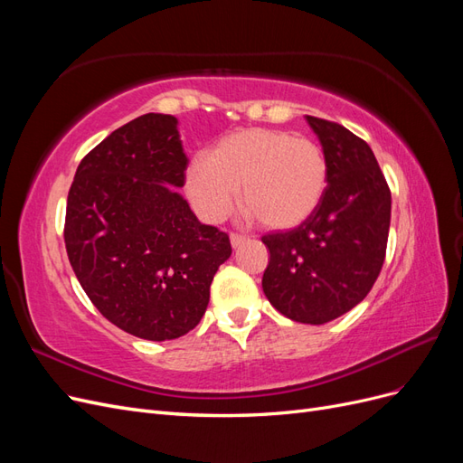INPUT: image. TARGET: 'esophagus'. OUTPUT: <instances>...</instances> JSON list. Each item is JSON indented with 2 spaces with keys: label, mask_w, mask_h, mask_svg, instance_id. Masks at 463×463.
<instances>
[{
  "label": "esophagus",
  "mask_w": 463,
  "mask_h": 463,
  "mask_svg": "<svg viewBox=\"0 0 463 463\" xmlns=\"http://www.w3.org/2000/svg\"><path fill=\"white\" fill-rule=\"evenodd\" d=\"M230 241H232V247L237 249V247L243 245V243L247 241V237H245V235H240V233H232V235H230Z\"/></svg>",
  "instance_id": "obj_1"
}]
</instances>
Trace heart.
<instances>
[{
	"instance_id": "obj_1",
	"label": "heart",
	"mask_w": 463,
	"mask_h": 463,
	"mask_svg": "<svg viewBox=\"0 0 463 463\" xmlns=\"http://www.w3.org/2000/svg\"><path fill=\"white\" fill-rule=\"evenodd\" d=\"M326 184V156L315 141L262 128L226 135L185 170L187 197L204 222L226 218L241 189L245 213L272 232L309 220Z\"/></svg>"
}]
</instances>
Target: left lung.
<instances>
[{
  "label": "left lung",
  "instance_id": "1",
  "mask_svg": "<svg viewBox=\"0 0 463 463\" xmlns=\"http://www.w3.org/2000/svg\"><path fill=\"white\" fill-rule=\"evenodd\" d=\"M328 164L315 214L296 230L269 233L262 291L276 311L325 325L367 298L381 274L392 197L371 146L344 125L307 116Z\"/></svg>",
  "mask_w": 463,
  "mask_h": 463
}]
</instances>
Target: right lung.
Returning <instances> with one entry per match:
<instances>
[{
	"label": "right lung",
	"instance_id": "1",
	"mask_svg": "<svg viewBox=\"0 0 463 463\" xmlns=\"http://www.w3.org/2000/svg\"><path fill=\"white\" fill-rule=\"evenodd\" d=\"M187 162L177 119L145 114L94 146L69 189L63 237L79 284L111 325L143 340L197 326L232 255L228 233L201 223L175 189Z\"/></svg>",
	"mask_w": 463,
	"mask_h": 463
}]
</instances>
